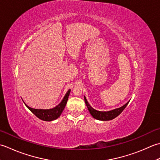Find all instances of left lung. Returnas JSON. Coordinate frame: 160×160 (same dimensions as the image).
<instances>
[{"instance_id": "1", "label": "left lung", "mask_w": 160, "mask_h": 160, "mask_svg": "<svg viewBox=\"0 0 160 160\" xmlns=\"http://www.w3.org/2000/svg\"><path fill=\"white\" fill-rule=\"evenodd\" d=\"M84 99L86 105L88 108V109L90 113L91 114V115H92L94 119L102 120V121H108V120H112L113 119H115V117L119 115L122 112L123 110L125 109V108L129 103V102H127L125 105H123L121 108H117L113 110H110V111L108 112H102L93 109L90 106V104L88 103L86 97H84Z\"/></svg>"}]
</instances>
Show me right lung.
<instances>
[{"instance_id":"add662e5","label":"right lung","mask_w":160,"mask_h":160,"mask_svg":"<svg viewBox=\"0 0 160 160\" xmlns=\"http://www.w3.org/2000/svg\"><path fill=\"white\" fill-rule=\"evenodd\" d=\"M70 90L68 91L66 95H65L63 99L62 100V102L58 104L57 106L52 109H49V110H41V109H34L32 108L29 107L28 106L26 105L29 109H30V111L34 114V115L37 116L38 118H39L41 120H43V121L46 122H50L52 121L57 119L58 117H59L61 114L63 112L64 110L65 107L68 102V97L70 95Z\"/></svg>"}]
</instances>
